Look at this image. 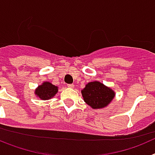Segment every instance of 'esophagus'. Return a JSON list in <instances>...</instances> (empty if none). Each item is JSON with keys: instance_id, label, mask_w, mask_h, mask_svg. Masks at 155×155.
<instances>
[{"instance_id": "esophagus-1", "label": "esophagus", "mask_w": 155, "mask_h": 155, "mask_svg": "<svg viewBox=\"0 0 155 155\" xmlns=\"http://www.w3.org/2000/svg\"><path fill=\"white\" fill-rule=\"evenodd\" d=\"M68 87H69V88H73V87H74V84H68Z\"/></svg>"}]
</instances>
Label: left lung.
Masks as SVG:
<instances>
[{
  "mask_svg": "<svg viewBox=\"0 0 155 155\" xmlns=\"http://www.w3.org/2000/svg\"><path fill=\"white\" fill-rule=\"evenodd\" d=\"M84 101L92 109H103L110 104L114 98L115 91L99 81L87 83L81 90Z\"/></svg>",
  "mask_w": 155,
  "mask_h": 155,
  "instance_id": "obj_1",
  "label": "left lung"
}]
</instances>
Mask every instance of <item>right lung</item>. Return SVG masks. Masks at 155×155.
<instances>
[{
    "label": "right lung",
    "mask_w": 155,
    "mask_h": 155,
    "mask_svg": "<svg viewBox=\"0 0 155 155\" xmlns=\"http://www.w3.org/2000/svg\"><path fill=\"white\" fill-rule=\"evenodd\" d=\"M58 92V87L49 81H44L35 88V94L42 100H48L53 98Z\"/></svg>",
    "instance_id": "obj_1"
}]
</instances>
